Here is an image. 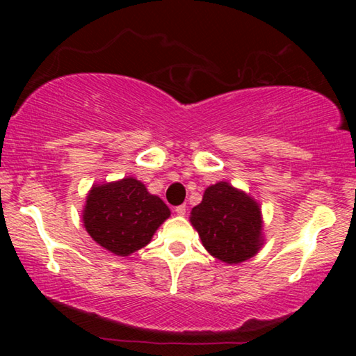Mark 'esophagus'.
<instances>
[{
	"label": "esophagus",
	"instance_id": "34e87169",
	"mask_svg": "<svg viewBox=\"0 0 356 356\" xmlns=\"http://www.w3.org/2000/svg\"><path fill=\"white\" fill-rule=\"evenodd\" d=\"M174 212H176L180 216H184L185 212H186V206H185V204H182V206H177L176 209H174Z\"/></svg>",
	"mask_w": 356,
	"mask_h": 356
}]
</instances>
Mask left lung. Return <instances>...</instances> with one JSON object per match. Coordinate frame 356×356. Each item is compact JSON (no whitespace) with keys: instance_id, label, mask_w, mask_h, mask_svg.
<instances>
[{"instance_id":"obj_1","label":"left lung","mask_w":356,"mask_h":356,"mask_svg":"<svg viewBox=\"0 0 356 356\" xmlns=\"http://www.w3.org/2000/svg\"><path fill=\"white\" fill-rule=\"evenodd\" d=\"M190 221L210 254L226 264H240L264 245L259 204L227 182L210 185Z\"/></svg>"}]
</instances>
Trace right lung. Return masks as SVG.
<instances>
[{
    "label": "right lung",
    "instance_id": "1",
    "mask_svg": "<svg viewBox=\"0 0 356 356\" xmlns=\"http://www.w3.org/2000/svg\"><path fill=\"white\" fill-rule=\"evenodd\" d=\"M170 215L166 204L150 195L143 182L124 177L92 186L83 210V222L100 246L116 256H129L146 246Z\"/></svg>",
    "mask_w": 356,
    "mask_h": 356
}]
</instances>
